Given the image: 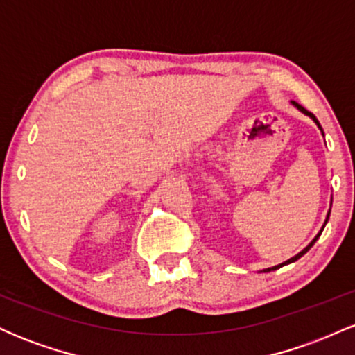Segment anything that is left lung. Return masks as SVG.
Here are the masks:
<instances>
[{
    "mask_svg": "<svg viewBox=\"0 0 355 355\" xmlns=\"http://www.w3.org/2000/svg\"><path fill=\"white\" fill-rule=\"evenodd\" d=\"M292 105H294V107H295L297 110H300V112H302V113H305V115H307V116H311V118H312V120H313V121H315V125H317V126H319V130H320V132H322V126H320V123H319V120H317V118H315V115H313V113H311V112H307V110H305L304 107H300V105H299V103H295V101H292ZM322 135H324V132H322ZM329 215H331V210H329V214H327V218H325V223H327V220H329ZM325 223H324V225H322V229H320V232H319V234H317V235H315V237H313V240H312V242H311V243H309V245H307V247H305L302 252H299V254H297V255H294V257H292V259L285 260V262H284V263H280V266H275V267H270V268H263V272H270V270H277V268H279V267H282V266H287V263H292V262H295V260H299V259H300V257H302L304 254H307V252H309V250H311V247L313 245V243H315V242H317V239H319V237H320V234H322V230H324Z\"/></svg>",
    "mask_w": 355,
    "mask_h": 355,
    "instance_id": "8db88e82",
    "label": "left lung"
}]
</instances>
